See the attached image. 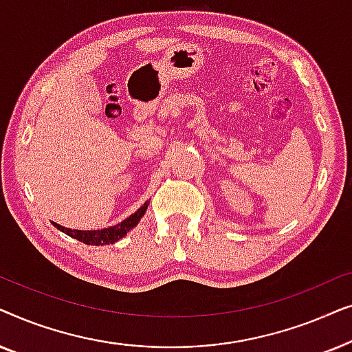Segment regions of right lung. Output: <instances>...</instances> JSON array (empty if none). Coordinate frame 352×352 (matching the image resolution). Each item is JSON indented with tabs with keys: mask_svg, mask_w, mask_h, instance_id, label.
<instances>
[{
	"mask_svg": "<svg viewBox=\"0 0 352 352\" xmlns=\"http://www.w3.org/2000/svg\"><path fill=\"white\" fill-rule=\"evenodd\" d=\"M147 205H148V201H146V204H144L141 208L136 211V213L131 214L129 218H126L124 221H122L120 224L112 226V228L100 229V230H72V229L62 228V226L56 224V223H52V224H54L59 230H62V232L70 235V237L80 240V242H83L86 245H96V247H99V245L115 243L117 240L124 237V235H126L133 228H136L139 219L142 218L144 213H146Z\"/></svg>",
	"mask_w": 352,
	"mask_h": 352,
	"instance_id": "right-lung-1",
	"label": "right lung"
}]
</instances>
